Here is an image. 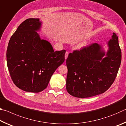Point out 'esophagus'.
Wrapping results in <instances>:
<instances>
[{"label":"esophagus","mask_w":126,"mask_h":126,"mask_svg":"<svg viewBox=\"0 0 126 126\" xmlns=\"http://www.w3.org/2000/svg\"><path fill=\"white\" fill-rule=\"evenodd\" d=\"M68 54H69V53H68V52H66L65 53V59H66L67 58V57L68 56Z\"/></svg>","instance_id":"34e87169"}]
</instances>
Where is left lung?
Returning <instances> with one entry per match:
<instances>
[{
  "label": "left lung",
  "instance_id": "1",
  "mask_svg": "<svg viewBox=\"0 0 126 126\" xmlns=\"http://www.w3.org/2000/svg\"><path fill=\"white\" fill-rule=\"evenodd\" d=\"M105 53L97 43L70 53L66 59L68 73L66 89L72 96L84 98L106 92L113 83L122 59L118 38L113 33Z\"/></svg>",
  "mask_w": 126,
  "mask_h": 126
}]
</instances>
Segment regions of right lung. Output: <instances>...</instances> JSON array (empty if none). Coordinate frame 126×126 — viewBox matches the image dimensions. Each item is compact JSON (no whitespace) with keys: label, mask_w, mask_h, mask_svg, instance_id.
I'll list each match as a JSON object with an SVG mask.
<instances>
[{"label":"right lung","mask_w":126,"mask_h":126,"mask_svg":"<svg viewBox=\"0 0 126 126\" xmlns=\"http://www.w3.org/2000/svg\"><path fill=\"white\" fill-rule=\"evenodd\" d=\"M41 23L29 18L19 25L10 38L7 50V66L16 86L22 90L38 93L48 86L51 77L65 60V50L55 51L35 31Z\"/></svg>","instance_id":"obj_1"}]
</instances>
